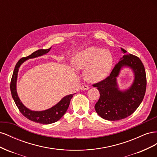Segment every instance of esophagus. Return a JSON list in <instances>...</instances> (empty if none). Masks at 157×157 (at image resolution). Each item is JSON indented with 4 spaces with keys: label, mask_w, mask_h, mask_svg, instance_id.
Wrapping results in <instances>:
<instances>
[{
    "label": "esophagus",
    "mask_w": 157,
    "mask_h": 157,
    "mask_svg": "<svg viewBox=\"0 0 157 157\" xmlns=\"http://www.w3.org/2000/svg\"><path fill=\"white\" fill-rule=\"evenodd\" d=\"M80 89H81V90H87L89 89V87L87 85H82V86L80 87Z\"/></svg>",
    "instance_id": "esophagus-1"
}]
</instances>
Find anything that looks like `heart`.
Returning <instances> with one entry per match:
<instances>
[{
	"label": "heart",
	"mask_w": 157,
	"mask_h": 157,
	"mask_svg": "<svg viewBox=\"0 0 157 157\" xmlns=\"http://www.w3.org/2000/svg\"><path fill=\"white\" fill-rule=\"evenodd\" d=\"M73 63L76 69L84 70V77L88 82L96 83L106 78L110 73L113 58L108 50L90 47L76 54Z\"/></svg>",
	"instance_id": "obj_1"
}]
</instances>
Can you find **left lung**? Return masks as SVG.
<instances>
[{"instance_id": "left-lung-1", "label": "left lung", "mask_w": 157, "mask_h": 157, "mask_svg": "<svg viewBox=\"0 0 157 157\" xmlns=\"http://www.w3.org/2000/svg\"><path fill=\"white\" fill-rule=\"evenodd\" d=\"M121 51L124 56L110 75L93 85L100 94L95 109L99 116L107 121H118L131 115L143 101L146 91L147 78L143 63L138 57L128 54L124 49L121 48ZM124 67L134 71L135 80L129 89L122 91L117 87L116 77Z\"/></svg>"}]
</instances>
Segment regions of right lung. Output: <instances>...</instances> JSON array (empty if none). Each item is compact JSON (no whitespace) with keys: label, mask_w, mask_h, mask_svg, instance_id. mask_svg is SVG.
<instances>
[{"label":"right lung","mask_w":157,"mask_h":157,"mask_svg":"<svg viewBox=\"0 0 157 157\" xmlns=\"http://www.w3.org/2000/svg\"><path fill=\"white\" fill-rule=\"evenodd\" d=\"M51 48L46 50L40 49L39 50H36L29 56H27L25 58H22L21 59L19 60L16 65L15 69L13 70L10 82V91L12 94V96L14 102L16 103V105H17L18 109L21 113L22 115L31 121L35 122L37 123H40V124H49L59 121L60 118L64 115V114L66 113V111H67V109L69 106L71 99L73 98L74 94H70L68 95V96H65L64 98L61 99V100L59 103H57L56 105L47 109V110L42 111H34L27 109L21 103L17 94L16 82L19 68H20V65L24 62L25 61L29 59L35 58H37V57L39 56H43L48 53L50 50Z\"/></svg>","instance_id":"add662e5"}]
</instances>
